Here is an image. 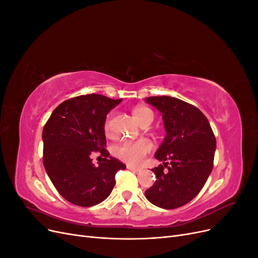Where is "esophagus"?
<instances>
[{
	"label": "esophagus",
	"mask_w": 258,
	"mask_h": 258,
	"mask_svg": "<svg viewBox=\"0 0 258 258\" xmlns=\"http://www.w3.org/2000/svg\"><path fill=\"white\" fill-rule=\"evenodd\" d=\"M127 169H129V170H131V171H135V172H140V171H142L141 168H136V167L130 166V165L127 166Z\"/></svg>",
	"instance_id": "1"
}]
</instances>
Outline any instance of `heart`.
Wrapping results in <instances>:
<instances>
[{"instance_id": "b5f03b06", "label": "heart", "mask_w": 258, "mask_h": 258, "mask_svg": "<svg viewBox=\"0 0 258 258\" xmlns=\"http://www.w3.org/2000/svg\"><path fill=\"white\" fill-rule=\"evenodd\" d=\"M134 115L136 119L140 122L143 123L147 120L154 119V113L146 106H138L134 110ZM111 129V122L110 117L104 123V131L105 134H108ZM152 145L151 143L146 141V140H141V141H134V142H122L119 145L114 147V154L116 157L119 159L129 162L131 165H139L141 163L144 156L151 151Z\"/></svg>"}]
</instances>
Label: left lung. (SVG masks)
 Masks as SVG:
<instances>
[{
  "label": "left lung",
  "instance_id": "left-lung-1",
  "mask_svg": "<svg viewBox=\"0 0 258 258\" xmlns=\"http://www.w3.org/2000/svg\"><path fill=\"white\" fill-rule=\"evenodd\" d=\"M145 102L161 113L166 137L155 153L163 165L152 169L156 181L145 197L156 207L176 209L188 204L212 172L216 140L199 108L173 97H148ZM168 168L164 170V167Z\"/></svg>",
  "mask_w": 258,
  "mask_h": 258
}]
</instances>
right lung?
<instances>
[{
    "instance_id": "right-lung-1",
    "label": "right lung",
    "mask_w": 258,
    "mask_h": 258,
    "mask_svg": "<svg viewBox=\"0 0 258 258\" xmlns=\"http://www.w3.org/2000/svg\"><path fill=\"white\" fill-rule=\"evenodd\" d=\"M121 102L91 93L64 101L54 108L43 129V163L51 183L62 197L80 207L105 200L115 185V174L126 169L111 157L106 147V115ZM106 158L98 166L91 152Z\"/></svg>"
}]
</instances>
